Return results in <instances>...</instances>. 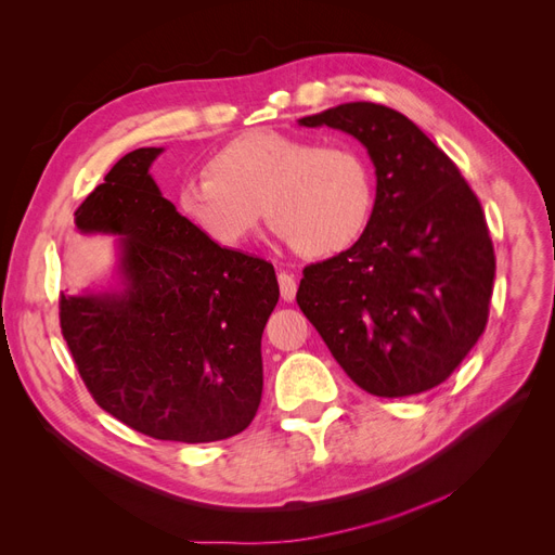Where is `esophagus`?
Returning a JSON list of instances; mask_svg holds the SVG:
<instances>
[{"mask_svg":"<svg viewBox=\"0 0 555 555\" xmlns=\"http://www.w3.org/2000/svg\"><path fill=\"white\" fill-rule=\"evenodd\" d=\"M279 287H281V299L292 304L294 297H297V281L289 272H279Z\"/></svg>","mask_w":555,"mask_h":555,"instance_id":"1","label":"esophagus"}]
</instances>
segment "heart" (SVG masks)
<instances>
[{
	"label": "heart",
	"mask_w": 555,
	"mask_h": 555,
	"mask_svg": "<svg viewBox=\"0 0 555 555\" xmlns=\"http://www.w3.org/2000/svg\"><path fill=\"white\" fill-rule=\"evenodd\" d=\"M180 188V207L218 245L241 247L261 211L304 256L350 247L373 211V182L348 142L251 131L225 144Z\"/></svg>",
	"instance_id": "obj_1"
}]
</instances>
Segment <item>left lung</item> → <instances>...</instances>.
Masks as SVG:
<instances>
[{"instance_id": "left-lung-1", "label": "left lung", "mask_w": 555, "mask_h": 555, "mask_svg": "<svg viewBox=\"0 0 555 555\" xmlns=\"http://www.w3.org/2000/svg\"><path fill=\"white\" fill-rule=\"evenodd\" d=\"M354 135L377 196L359 241L304 270L297 304L365 392L447 382L482 337L495 279L487 218L457 165L403 114L346 102L299 120Z\"/></svg>"}]
</instances>
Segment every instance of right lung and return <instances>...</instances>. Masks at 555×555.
<instances>
[{
	"instance_id": "obj_1",
	"label": "right lung",
	"mask_w": 555,
	"mask_h": 555,
	"mask_svg": "<svg viewBox=\"0 0 555 555\" xmlns=\"http://www.w3.org/2000/svg\"><path fill=\"white\" fill-rule=\"evenodd\" d=\"M158 146L122 156L76 209L82 234L120 236L122 289L64 294L60 327L102 411L163 441L228 439L263 392L272 263L220 247L150 176Z\"/></svg>"
}]
</instances>
